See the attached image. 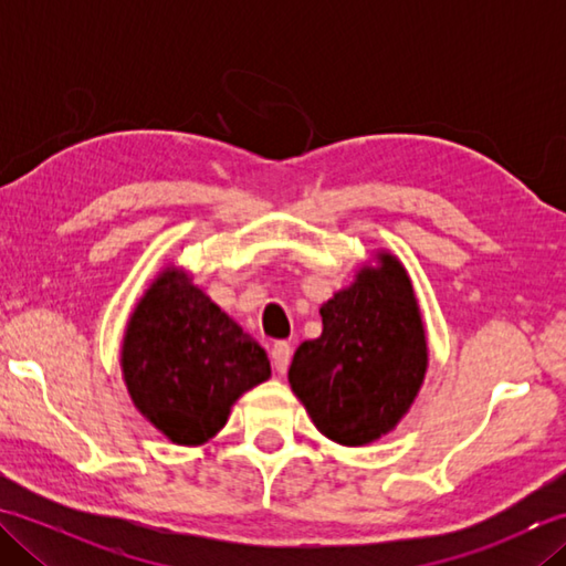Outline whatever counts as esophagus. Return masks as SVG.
I'll use <instances>...</instances> for the list:
<instances>
[{"label":"esophagus","mask_w":566,"mask_h":566,"mask_svg":"<svg viewBox=\"0 0 566 566\" xmlns=\"http://www.w3.org/2000/svg\"><path fill=\"white\" fill-rule=\"evenodd\" d=\"M272 367L276 369V375H286L290 369V359H292V345L290 343H274L270 350Z\"/></svg>","instance_id":"34e87169"}]
</instances>
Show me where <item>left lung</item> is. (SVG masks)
<instances>
[{"instance_id": "obj_1", "label": "left lung", "mask_w": 566, "mask_h": 566, "mask_svg": "<svg viewBox=\"0 0 566 566\" xmlns=\"http://www.w3.org/2000/svg\"><path fill=\"white\" fill-rule=\"evenodd\" d=\"M321 306L323 333L296 347L290 384L314 426L359 448L399 426L428 369L423 316L411 276L391 252Z\"/></svg>"}]
</instances>
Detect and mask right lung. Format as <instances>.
<instances>
[{"instance_id":"obj_1","label":"right lung","mask_w":566,"mask_h":566,"mask_svg":"<svg viewBox=\"0 0 566 566\" xmlns=\"http://www.w3.org/2000/svg\"><path fill=\"white\" fill-rule=\"evenodd\" d=\"M122 369L143 418L177 444L213 438L240 396L272 375L258 340L177 268L155 276L130 314Z\"/></svg>"}]
</instances>
